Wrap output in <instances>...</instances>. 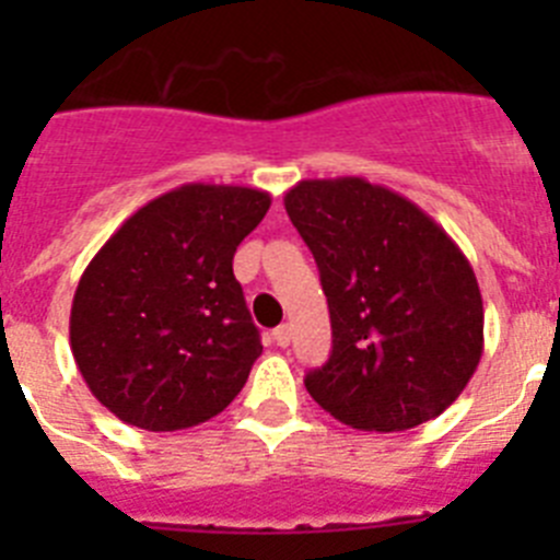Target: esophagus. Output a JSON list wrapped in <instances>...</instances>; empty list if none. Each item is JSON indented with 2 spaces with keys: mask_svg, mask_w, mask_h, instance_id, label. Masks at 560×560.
Segmentation results:
<instances>
[{
  "mask_svg": "<svg viewBox=\"0 0 560 560\" xmlns=\"http://www.w3.org/2000/svg\"><path fill=\"white\" fill-rule=\"evenodd\" d=\"M275 341L277 345H280V348H285V345H289L291 341V325H280V328H275Z\"/></svg>",
  "mask_w": 560,
  "mask_h": 560,
  "instance_id": "obj_1",
  "label": "esophagus"
}]
</instances>
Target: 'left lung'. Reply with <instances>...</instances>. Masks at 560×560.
<instances>
[{
    "label": "left lung",
    "instance_id": "obj_1",
    "mask_svg": "<svg viewBox=\"0 0 560 560\" xmlns=\"http://www.w3.org/2000/svg\"><path fill=\"white\" fill-rule=\"evenodd\" d=\"M285 212L319 266L334 350L311 398L364 432H404L448 409L482 359L477 275L446 230L359 176L305 179Z\"/></svg>",
    "mask_w": 560,
    "mask_h": 560
}]
</instances>
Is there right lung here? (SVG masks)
I'll list each match as a JSON object with an SVG mask.
<instances>
[{"instance_id":"add662e5","label":"right lung","mask_w":560,"mask_h":560,"mask_svg":"<svg viewBox=\"0 0 560 560\" xmlns=\"http://www.w3.org/2000/svg\"><path fill=\"white\" fill-rule=\"evenodd\" d=\"M271 196L192 182L148 201L78 280L69 345L86 387L122 423L199 427L244 389L260 334L232 275Z\"/></svg>"}]
</instances>
